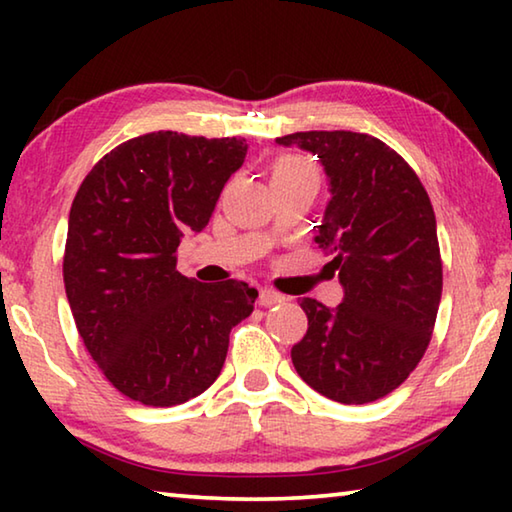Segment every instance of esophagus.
<instances>
[{
	"instance_id": "obj_1",
	"label": "esophagus",
	"mask_w": 512,
	"mask_h": 512,
	"mask_svg": "<svg viewBox=\"0 0 512 512\" xmlns=\"http://www.w3.org/2000/svg\"><path fill=\"white\" fill-rule=\"evenodd\" d=\"M257 302L262 307H273V305H280V302H284V296H282V293L273 291V289H259Z\"/></svg>"
}]
</instances>
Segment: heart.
I'll return each instance as SVG.
<instances>
[{
	"label": "heart",
	"mask_w": 512,
	"mask_h": 512,
	"mask_svg": "<svg viewBox=\"0 0 512 512\" xmlns=\"http://www.w3.org/2000/svg\"><path fill=\"white\" fill-rule=\"evenodd\" d=\"M273 183H316V173L298 158H282L273 167Z\"/></svg>",
	"instance_id": "b5f03b06"
}]
</instances>
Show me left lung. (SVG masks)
I'll list each match as a JSON object with an SVG mask.
<instances>
[{"instance_id": "obj_1", "label": "left lung", "mask_w": 512, "mask_h": 512, "mask_svg": "<svg viewBox=\"0 0 512 512\" xmlns=\"http://www.w3.org/2000/svg\"><path fill=\"white\" fill-rule=\"evenodd\" d=\"M275 142L323 164L329 201L314 239L343 287L334 309L302 298L309 327L291 361L329 400L375 402L411 375L431 341L443 293L436 214L415 171L377 137L307 131Z\"/></svg>"}]
</instances>
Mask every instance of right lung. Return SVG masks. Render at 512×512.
<instances>
[{
	"mask_svg": "<svg viewBox=\"0 0 512 512\" xmlns=\"http://www.w3.org/2000/svg\"><path fill=\"white\" fill-rule=\"evenodd\" d=\"M239 137L173 131L128 140L94 164L69 210L65 293L112 386L146 406L183 404L221 375L230 329L253 314L246 282L201 284L176 248L212 219L246 160Z\"/></svg>",
	"mask_w": 512,
	"mask_h": 512,
	"instance_id": "1",
	"label": "right lung"
}]
</instances>
